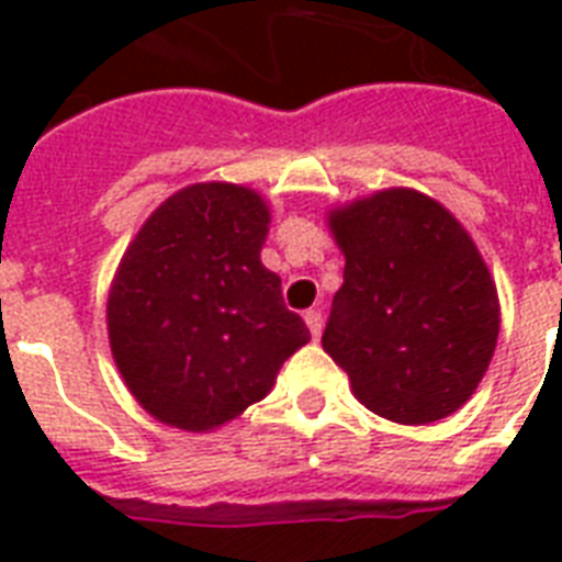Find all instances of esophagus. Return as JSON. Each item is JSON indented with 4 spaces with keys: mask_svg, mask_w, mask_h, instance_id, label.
Instances as JSON below:
<instances>
[{
    "mask_svg": "<svg viewBox=\"0 0 562 562\" xmlns=\"http://www.w3.org/2000/svg\"><path fill=\"white\" fill-rule=\"evenodd\" d=\"M303 321H306L312 338H321V329H324V315H321L317 308H308L306 315H303Z\"/></svg>",
    "mask_w": 562,
    "mask_h": 562,
    "instance_id": "obj_1",
    "label": "esophagus"
}]
</instances>
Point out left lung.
I'll use <instances>...</instances> for the list:
<instances>
[{
    "label": "left lung",
    "instance_id": "left-lung-1",
    "mask_svg": "<svg viewBox=\"0 0 562 562\" xmlns=\"http://www.w3.org/2000/svg\"><path fill=\"white\" fill-rule=\"evenodd\" d=\"M344 285L324 350L356 400L402 426L461 408L487 373L498 294L461 221L428 194L384 189L329 212Z\"/></svg>",
    "mask_w": 562,
    "mask_h": 562
}]
</instances>
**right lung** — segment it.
<instances>
[{"mask_svg": "<svg viewBox=\"0 0 562 562\" xmlns=\"http://www.w3.org/2000/svg\"><path fill=\"white\" fill-rule=\"evenodd\" d=\"M268 224L254 189L194 183L162 201L122 256L110 350L136 402L166 426L210 431L236 419L312 338L259 259Z\"/></svg>", "mask_w": 562, "mask_h": 562, "instance_id": "1", "label": "right lung"}]
</instances>
